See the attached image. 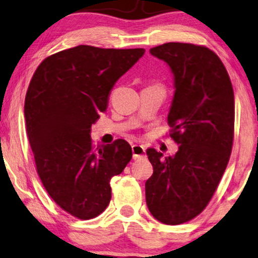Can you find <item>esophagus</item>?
<instances>
[{
	"mask_svg": "<svg viewBox=\"0 0 258 258\" xmlns=\"http://www.w3.org/2000/svg\"><path fill=\"white\" fill-rule=\"evenodd\" d=\"M144 153H146V148L144 146H133V158L134 160H139V158L144 156Z\"/></svg>",
	"mask_w": 258,
	"mask_h": 258,
	"instance_id": "1",
	"label": "esophagus"
}]
</instances>
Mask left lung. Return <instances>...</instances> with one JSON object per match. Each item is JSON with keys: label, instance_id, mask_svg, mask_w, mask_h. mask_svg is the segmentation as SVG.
Here are the masks:
<instances>
[{"label": "left lung", "instance_id": "obj_1", "mask_svg": "<svg viewBox=\"0 0 258 258\" xmlns=\"http://www.w3.org/2000/svg\"><path fill=\"white\" fill-rule=\"evenodd\" d=\"M175 77L168 115L172 157L148 149L154 172L146 182L151 215L162 223H185L206 209L216 191L234 143L235 98L227 69L204 45L169 42L150 49Z\"/></svg>", "mask_w": 258, "mask_h": 258}]
</instances>
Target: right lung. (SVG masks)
Returning a JSON list of instances; mask_svg holds the SVG:
<instances>
[{
  "label": "right lung",
  "instance_id": "obj_1",
  "mask_svg": "<svg viewBox=\"0 0 258 258\" xmlns=\"http://www.w3.org/2000/svg\"><path fill=\"white\" fill-rule=\"evenodd\" d=\"M144 51L77 45L48 56L31 77L24 117L37 174L54 202L80 220L103 213L111 177L133 157L124 140L95 147L90 129L116 81Z\"/></svg>",
  "mask_w": 258,
  "mask_h": 258
}]
</instances>
